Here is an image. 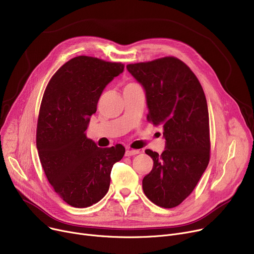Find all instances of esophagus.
<instances>
[{"label": "esophagus", "mask_w": 254, "mask_h": 254, "mask_svg": "<svg viewBox=\"0 0 254 254\" xmlns=\"http://www.w3.org/2000/svg\"><path fill=\"white\" fill-rule=\"evenodd\" d=\"M139 153H140V150H136V149L127 148L126 150V156H131V155H136V154H139Z\"/></svg>", "instance_id": "1"}]
</instances>
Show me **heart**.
Wrapping results in <instances>:
<instances>
[{"label":"heart","mask_w":254,"mask_h":254,"mask_svg":"<svg viewBox=\"0 0 254 254\" xmlns=\"http://www.w3.org/2000/svg\"><path fill=\"white\" fill-rule=\"evenodd\" d=\"M129 84H132V83H129Z\"/></svg>","instance_id":"1"}]
</instances>
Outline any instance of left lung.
I'll return each instance as SVG.
<instances>
[{"label": "left lung", "mask_w": 254, "mask_h": 254, "mask_svg": "<svg viewBox=\"0 0 254 254\" xmlns=\"http://www.w3.org/2000/svg\"><path fill=\"white\" fill-rule=\"evenodd\" d=\"M127 69L143 85L147 120L163 127L167 144L162 154L145 150L153 168L142 181L144 193L159 207H177L192 192L210 159L203 87L190 66L174 57L129 64Z\"/></svg>", "instance_id": "obj_1"}]
</instances>
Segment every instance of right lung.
Masks as SVG:
<instances>
[{
  "instance_id": "obj_1",
  "label": "right lung",
  "mask_w": 254,
  "mask_h": 254,
  "mask_svg": "<svg viewBox=\"0 0 254 254\" xmlns=\"http://www.w3.org/2000/svg\"><path fill=\"white\" fill-rule=\"evenodd\" d=\"M122 63L80 56L63 64L44 91L37 124V149L45 175L75 208L98 203L108 192L122 144L100 148L84 131L106 85L124 72Z\"/></svg>"
}]
</instances>
